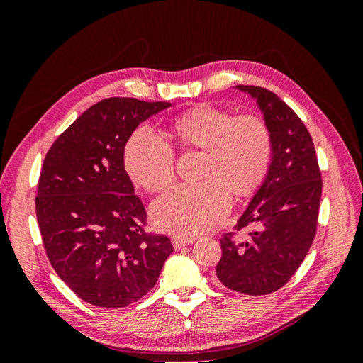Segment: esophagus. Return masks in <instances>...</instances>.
<instances>
[{"instance_id": "34e87169", "label": "esophagus", "mask_w": 363, "mask_h": 363, "mask_svg": "<svg viewBox=\"0 0 363 363\" xmlns=\"http://www.w3.org/2000/svg\"><path fill=\"white\" fill-rule=\"evenodd\" d=\"M195 239H186V238H174L172 239V245H174V248L175 250H180V248H183V247H188V245H191L192 242H194Z\"/></svg>"}]
</instances>
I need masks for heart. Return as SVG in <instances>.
Wrapping results in <instances>:
<instances>
[{
    "label": "heart",
    "instance_id": "heart-1",
    "mask_svg": "<svg viewBox=\"0 0 363 363\" xmlns=\"http://www.w3.org/2000/svg\"><path fill=\"white\" fill-rule=\"evenodd\" d=\"M186 150L204 151L196 184H177L152 203V223L162 232L194 238L228 213L230 194L247 196L265 180L272 159V133L256 115H238L224 107L200 104L171 123ZM124 164L136 184L162 191L174 179V151L148 128H138L124 150Z\"/></svg>",
    "mask_w": 363,
    "mask_h": 363
}]
</instances>
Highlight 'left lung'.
Masks as SVG:
<instances>
[{
  "label": "left lung",
  "instance_id": "1",
  "mask_svg": "<svg viewBox=\"0 0 363 363\" xmlns=\"http://www.w3.org/2000/svg\"><path fill=\"white\" fill-rule=\"evenodd\" d=\"M236 89L256 100L272 133V159L235 225L255 230L245 240L223 236L216 277L232 291L267 295L289 281L313 242L323 180L312 138L292 108L263 87Z\"/></svg>",
  "mask_w": 363,
  "mask_h": 363
}]
</instances>
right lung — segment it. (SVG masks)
Masks as SVG:
<instances>
[{
  "instance_id": "right-lung-1",
  "label": "right lung",
  "mask_w": 363,
  "mask_h": 363,
  "mask_svg": "<svg viewBox=\"0 0 363 363\" xmlns=\"http://www.w3.org/2000/svg\"><path fill=\"white\" fill-rule=\"evenodd\" d=\"M169 103L106 98L56 139L40 171L36 216L57 276L86 303L119 309L155 286L172 252L144 230L147 212L124 168L136 127Z\"/></svg>"
}]
</instances>
